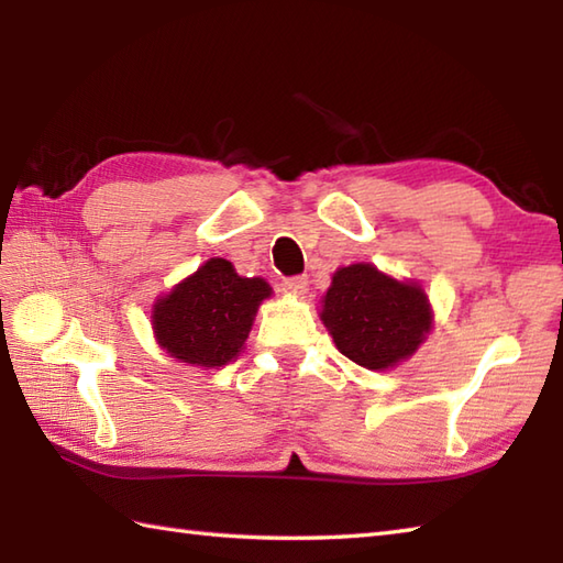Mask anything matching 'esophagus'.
Segmentation results:
<instances>
[{
    "mask_svg": "<svg viewBox=\"0 0 563 563\" xmlns=\"http://www.w3.org/2000/svg\"><path fill=\"white\" fill-rule=\"evenodd\" d=\"M307 288H309L307 275H292V278H285L280 283V290L283 292H290V295H305Z\"/></svg>",
    "mask_w": 563,
    "mask_h": 563,
    "instance_id": "esophagus-1",
    "label": "esophagus"
}]
</instances>
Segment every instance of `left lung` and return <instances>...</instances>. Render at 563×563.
Listing matches in <instances>:
<instances>
[{
  "label": "left lung",
  "mask_w": 563,
  "mask_h": 563,
  "mask_svg": "<svg viewBox=\"0 0 563 563\" xmlns=\"http://www.w3.org/2000/svg\"><path fill=\"white\" fill-rule=\"evenodd\" d=\"M321 321L336 349L367 369L409 357L430 331V305L413 283H399L369 263L336 271Z\"/></svg>",
  "instance_id": "left-lung-1"
}]
</instances>
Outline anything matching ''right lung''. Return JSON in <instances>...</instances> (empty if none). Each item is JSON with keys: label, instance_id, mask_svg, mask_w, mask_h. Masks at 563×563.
<instances>
[{"label": "right lung", "instance_id": "1", "mask_svg": "<svg viewBox=\"0 0 563 563\" xmlns=\"http://www.w3.org/2000/svg\"><path fill=\"white\" fill-rule=\"evenodd\" d=\"M268 295L266 280L242 278L230 261L210 258L154 305V333L181 363L222 367L244 349L251 321Z\"/></svg>", "mask_w": 563, "mask_h": 563}]
</instances>
